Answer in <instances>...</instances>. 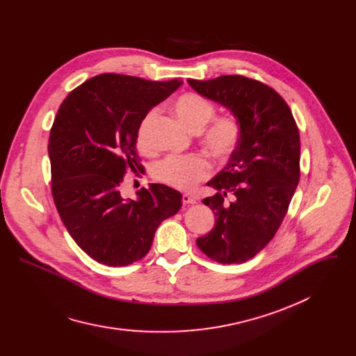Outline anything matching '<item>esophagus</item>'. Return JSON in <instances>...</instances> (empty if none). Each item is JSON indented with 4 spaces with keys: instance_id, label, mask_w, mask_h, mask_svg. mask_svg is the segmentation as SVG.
<instances>
[{
    "instance_id": "obj_1",
    "label": "esophagus",
    "mask_w": 356,
    "mask_h": 356,
    "mask_svg": "<svg viewBox=\"0 0 356 356\" xmlns=\"http://www.w3.org/2000/svg\"><path fill=\"white\" fill-rule=\"evenodd\" d=\"M181 201H183V204L184 206H193V204H195V198H193L191 195H188V194H183V197H181Z\"/></svg>"
}]
</instances>
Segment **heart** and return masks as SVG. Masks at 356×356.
<instances>
[{"label":"heart","instance_id":"heart-1","mask_svg":"<svg viewBox=\"0 0 356 356\" xmlns=\"http://www.w3.org/2000/svg\"><path fill=\"white\" fill-rule=\"evenodd\" d=\"M173 111L190 131L197 132L200 143L216 161L225 162L235 154L242 138V124L236 115H216L217 110L211 101L191 91L175 99ZM155 117L156 111L150 110L139 122L136 143L143 152L150 150L149 128ZM152 176L173 188L188 191L210 176V165L197 154L170 155L154 165Z\"/></svg>","mask_w":356,"mask_h":356}]
</instances>
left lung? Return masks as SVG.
<instances>
[{"instance_id":"1","label":"left lung","mask_w":356,"mask_h":356,"mask_svg":"<svg viewBox=\"0 0 356 356\" xmlns=\"http://www.w3.org/2000/svg\"><path fill=\"white\" fill-rule=\"evenodd\" d=\"M188 84L229 108L242 124L235 154L207 183L217 193L202 200L213 210L216 225L197 238L210 259L242 264L272 241L289 210L300 180L298 128L282 95L259 80L225 74L188 79Z\"/></svg>"}]
</instances>
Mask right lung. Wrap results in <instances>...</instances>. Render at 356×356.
<instances>
[{
	"label": "right lung",
	"instance_id": "add662e5",
	"mask_svg": "<svg viewBox=\"0 0 356 356\" xmlns=\"http://www.w3.org/2000/svg\"><path fill=\"white\" fill-rule=\"evenodd\" d=\"M180 86L103 73L84 81L60 104L49 135L52 195L76 243L107 266L142 259L161 222L181 209V194L150 184L124 200L128 170L140 169L136 131L149 110Z\"/></svg>",
	"mask_w": 356,
	"mask_h": 356
}]
</instances>
